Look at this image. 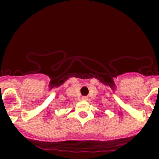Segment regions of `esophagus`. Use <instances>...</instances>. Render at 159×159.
Returning a JSON list of instances; mask_svg holds the SVG:
<instances>
[{"label": "esophagus", "mask_w": 159, "mask_h": 159, "mask_svg": "<svg viewBox=\"0 0 159 159\" xmlns=\"http://www.w3.org/2000/svg\"><path fill=\"white\" fill-rule=\"evenodd\" d=\"M81 99H82L83 101H88L89 100V98H88L87 96H83V97L81 98Z\"/></svg>", "instance_id": "1"}]
</instances>
